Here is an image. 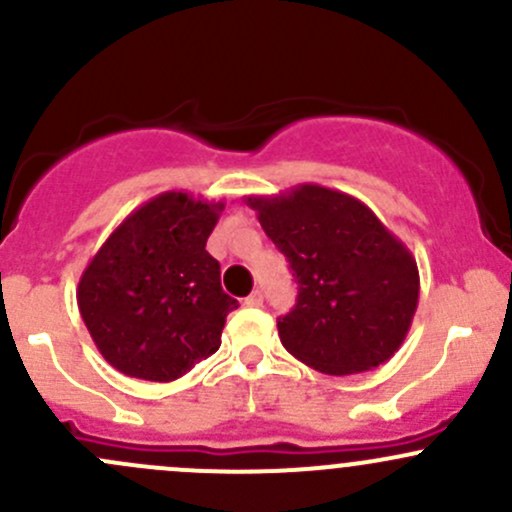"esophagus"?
<instances>
[{
    "instance_id": "esophagus-1",
    "label": "esophagus",
    "mask_w": 512,
    "mask_h": 512,
    "mask_svg": "<svg viewBox=\"0 0 512 512\" xmlns=\"http://www.w3.org/2000/svg\"><path fill=\"white\" fill-rule=\"evenodd\" d=\"M262 299H265V297H262L260 289H255V292H252L250 297L245 299V304H247V307H262Z\"/></svg>"
}]
</instances>
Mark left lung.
Wrapping results in <instances>:
<instances>
[{
  "instance_id": "8db88e82",
  "label": "left lung",
  "mask_w": 512,
  "mask_h": 512,
  "mask_svg": "<svg viewBox=\"0 0 512 512\" xmlns=\"http://www.w3.org/2000/svg\"><path fill=\"white\" fill-rule=\"evenodd\" d=\"M247 205L297 282V304L277 319L294 359L347 376L399 352L418 307V267L361 200L304 183L272 198L250 195Z\"/></svg>"
}]
</instances>
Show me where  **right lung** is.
Segmentation results:
<instances>
[{
	"label": "right lung",
	"mask_w": 512,
	"mask_h": 512,
	"mask_svg": "<svg viewBox=\"0 0 512 512\" xmlns=\"http://www.w3.org/2000/svg\"><path fill=\"white\" fill-rule=\"evenodd\" d=\"M223 203L168 190L108 235L76 289L81 319L121 374L175 381L220 349L237 299L205 250Z\"/></svg>",
	"instance_id": "right-lung-1"
}]
</instances>
